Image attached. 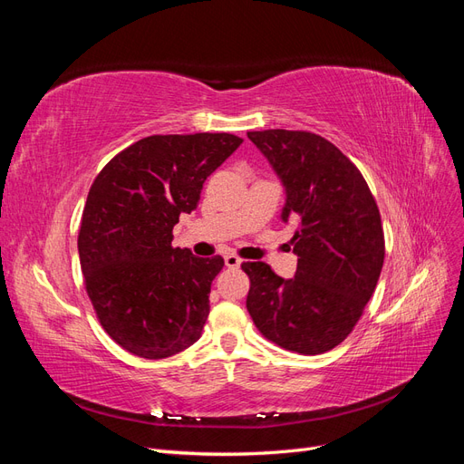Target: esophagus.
I'll list each match as a JSON object with an SVG mask.
<instances>
[{
	"instance_id": "34e87169",
	"label": "esophagus",
	"mask_w": 464,
	"mask_h": 464,
	"mask_svg": "<svg viewBox=\"0 0 464 464\" xmlns=\"http://www.w3.org/2000/svg\"><path fill=\"white\" fill-rule=\"evenodd\" d=\"M224 265H227L228 269H237V266L242 265V259L236 257L234 254H228V256H224Z\"/></svg>"
}]
</instances>
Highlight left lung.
I'll use <instances>...</instances> for the list:
<instances>
[{
    "label": "left lung",
    "instance_id": "1",
    "mask_svg": "<svg viewBox=\"0 0 464 464\" xmlns=\"http://www.w3.org/2000/svg\"><path fill=\"white\" fill-rule=\"evenodd\" d=\"M286 201L298 256L294 278L244 263L247 312L265 339L298 354H323L354 329L382 275L385 240L373 195L358 168L310 131H249Z\"/></svg>",
    "mask_w": 464,
    "mask_h": 464
}]
</instances>
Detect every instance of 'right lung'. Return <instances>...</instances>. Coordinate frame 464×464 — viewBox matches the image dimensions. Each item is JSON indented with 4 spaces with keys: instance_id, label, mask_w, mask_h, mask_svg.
Wrapping results in <instances>:
<instances>
[{
    "instance_id": "add662e5",
    "label": "right lung",
    "mask_w": 464,
    "mask_h": 464,
    "mask_svg": "<svg viewBox=\"0 0 464 464\" xmlns=\"http://www.w3.org/2000/svg\"><path fill=\"white\" fill-rule=\"evenodd\" d=\"M240 145L230 133L150 135L116 154L91 186L81 269L101 325L128 353L160 360L201 336L224 259L172 247V228Z\"/></svg>"
}]
</instances>
